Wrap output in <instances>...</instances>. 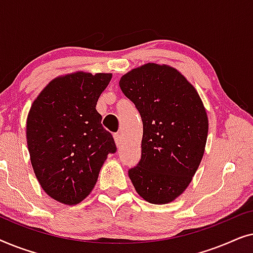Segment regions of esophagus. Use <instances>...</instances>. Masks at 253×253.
<instances>
[{"label":"esophagus","mask_w":253,"mask_h":253,"mask_svg":"<svg viewBox=\"0 0 253 253\" xmlns=\"http://www.w3.org/2000/svg\"><path fill=\"white\" fill-rule=\"evenodd\" d=\"M114 139H115V143L117 146H120L121 143H122V137H121V134L120 133L114 134Z\"/></svg>","instance_id":"1"}]
</instances>
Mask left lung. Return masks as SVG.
Instances as JSON below:
<instances>
[{
    "label": "left lung",
    "mask_w": 253,
    "mask_h": 253,
    "mask_svg": "<svg viewBox=\"0 0 253 253\" xmlns=\"http://www.w3.org/2000/svg\"><path fill=\"white\" fill-rule=\"evenodd\" d=\"M120 87L143 121L141 159L129 170L138 195L155 205L182 195L205 152L209 117L197 89L175 68L147 63L121 77Z\"/></svg>",
    "instance_id": "8db88e82"
}]
</instances>
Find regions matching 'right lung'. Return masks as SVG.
<instances>
[{"label":"right lung","instance_id":"1","mask_svg":"<svg viewBox=\"0 0 253 253\" xmlns=\"http://www.w3.org/2000/svg\"><path fill=\"white\" fill-rule=\"evenodd\" d=\"M112 74L77 71L56 77L34 100L27 115L31 164L41 188L65 205L84 200L98 181L103 162L115 153L112 133L96 112Z\"/></svg>","mask_w":253,"mask_h":253}]
</instances>
